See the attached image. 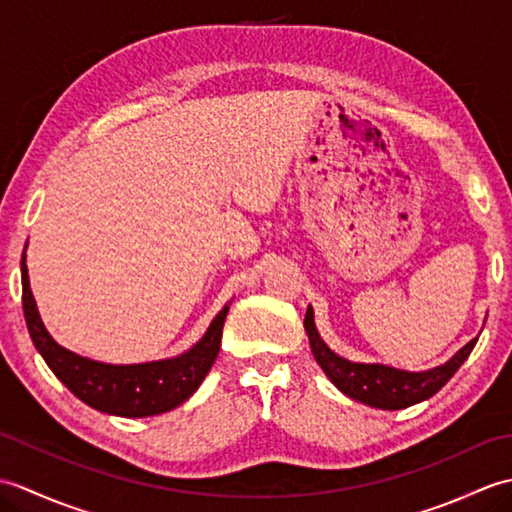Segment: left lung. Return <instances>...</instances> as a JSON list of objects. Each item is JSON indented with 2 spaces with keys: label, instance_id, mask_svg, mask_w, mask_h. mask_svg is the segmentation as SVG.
<instances>
[{
  "label": "left lung",
  "instance_id": "left-lung-1",
  "mask_svg": "<svg viewBox=\"0 0 512 512\" xmlns=\"http://www.w3.org/2000/svg\"><path fill=\"white\" fill-rule=\"evenodd\" d=\"M303 325H306L312 354L332 383L339 387L345 396L378 409H405L409 405H416L420 400L431 398L436 391H440L449 383V378L458 372L460 365L469 358L477 343V339L469 341L449 363H444L436 369H427V372H405V369L387 365L352 363L345 361L341 356H336L330 347L321 341L317 328H314L312 308H308Z\"/></svg>",
  "mask_w": 512,
  "mask_h": 512
}]
</instances>
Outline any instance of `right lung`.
Masks as SVG:
<instances>
[{
    "label": "right lung",
    "instance_id": "add662e5",
    "mask_svg": "<svg viewBox=\"0 0 512 512\" xmlns=\"http://www.w3.org/2000/svg\"><path fill=\"white\" fill-rule=\"evenodd\" d=\"M21 303L30 339L54 376L85 405L125 418H145L171 411L200 387L220 352L228 314V306H224L202 341L178 358L143 365H105L76 356L52 341L32 299L26 253L21 255Z\"/></svg>",
    "mask_w": 512,
    "mask_h": 512
}]
</instances>
